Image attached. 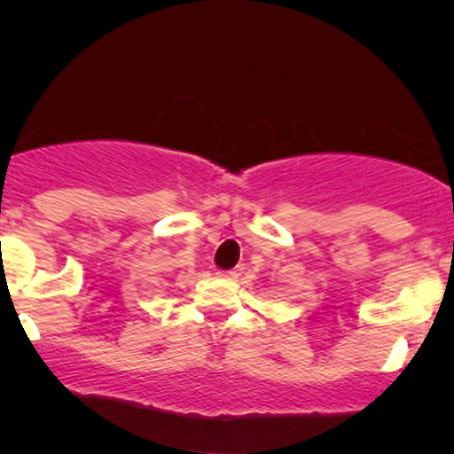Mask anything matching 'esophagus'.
<instances>
[{
	"instance_id": "obj_1",
	"label": "esophagus",
	"mask_w": 454,
	"mask_h": 454,
	"mask_svg": "<svg viewBox=\"0 0 454 454\" xmlns=\"http://www.w3.org/2000/svg\"><path fill=\"white\" fill-rule=\"evenodd\" d=\"M222 278H226V279H239L243 275V267H237V269H232V270H222Z\"/></svg>"
}]
</instances>
